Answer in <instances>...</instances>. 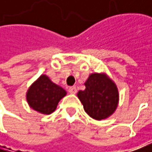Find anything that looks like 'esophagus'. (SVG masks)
Instances as JSON below:
<instances>
[{
  "label": "esophagus",
  "mask_w": 152,
  "mask_h": 152,
  "mask_svg": "<svg viewBox=\"0 0 152 152\" xmlns=\"http://www.w3.org/2000/svg\"><path fill=\"white\" fill-rule=\"evenodd\" d=\"M68 92H69L70 94H76V92H77V89H76V87H75V86L69 87V88H68Z\"/></svg>",
  "instance_id": "esophagus-1"
}]
</instances>
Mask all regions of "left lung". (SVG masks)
Segmentation results:
<instances>
[{
	"instance_id": "obj_1",
	"label": "left lung",
	"mask_w": 152,
	"mask_h": 152,
	"mask_svg": "<svg viewBox=\"0 0 152 152\" xmlns=\"http://www.w3.org/2000/svg\"><path fill=\"white\" fill-rule=\"evenodd\" d=\"M85 90L77 94L85 113L96 120L106 119L116 111L119 94L116 84L106 73H91L85 81Z\"/></svg>"
}]
</instances>
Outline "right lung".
<instances>
[{
  "label": "right lung",
  "mask_w": 152,
  "mask_h": 152,
  "mask_svg": "<svg viewBox=\"0 0 152 152\" xmlns=\"http://www.w3.org/2000/svg\"><path fill=\"white\" fill-rule=\"evenodd\" d=\"M66 95L67 92L63 88L42 74L28 88L26 99L28 106L34 111L49 115L55 111L58 102Z\"/></svg>",
  "instance_id": "add662e5"
}]
</instances>
